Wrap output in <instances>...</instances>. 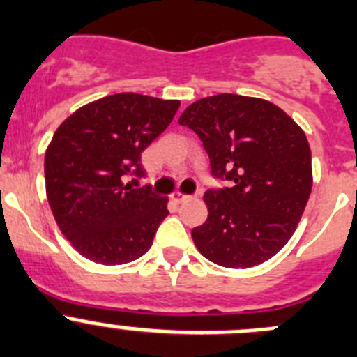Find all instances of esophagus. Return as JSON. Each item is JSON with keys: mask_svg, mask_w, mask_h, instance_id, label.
<instances>
[{"mask_svg": "<svg viewBox=\"0 0 357 357\" xmlns=\"http://www.w3.org/2000/svg\"><path fill=\"white\" fill-rule=\"evenodd\" d=\"M172 199H174L176 202H185V201H188L190 195L181 194V192H174V194H172Z\"/></svg>", "mask_w": 357, "mask_h": 357, "instance_id": "34e87169", "label": "esophagus"}]
</instances>
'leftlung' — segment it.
I'll return each instance as SVG.
<instances>
[{
  "instance_id": "8db88e82",
  "label": "left lung",
  "mask_w": 357,
  "mask_h": 357,
  "mask_svg": "<svg viewBox=\"0 0 357 357\" xmlns=\"http://www.w3.org/2000/svg\"><path fill=\"white\" fill-rule=\"evenodd\" d=\"M178 123L199 135L213 178L229 183L204 194L208 220L192 231L199 252L236 269L278 254L312 192L305 132L275 103L231 93L197 100Z\"/></svg>"
}]
</instances>
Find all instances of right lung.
<instances>
[{
  "label": "right lung",
  "instance_id": "obj_1",
  "mask_svg": "<svg viewBox=\"0 0 357 357\" xmlns=\"http://www.w3.org/2000/svg\"><path fill=\"white\" fill-rule=\"evenodd\" d=\"M178 100L118 93L88 103L59 125L45 151V190L59 229L86 259L126 264L144 255L167 197L142 178L141 153L171 125Z\"/></svg>",
  "mask_w": 357,
  "mask_h": 357
}]
</instances>
